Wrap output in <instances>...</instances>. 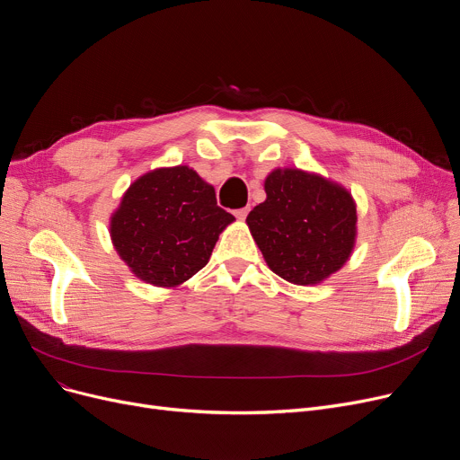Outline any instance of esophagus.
<instances>
[{"label": "esophagus", "mask_w": 460, "mask_h": 460, "mask_svg": "<svg viewBox=\"0 0 460 460\" xmlns=\"http://www.w3.org/2000/svg\"><path fill=\"white\" fill-rule=\"evenodd\" d=\"M248 212H250V207H244V208H238V210H234V216L238 217V220H246Z\"/></svg>", "instance_id": "34e87169"}]
</instances>
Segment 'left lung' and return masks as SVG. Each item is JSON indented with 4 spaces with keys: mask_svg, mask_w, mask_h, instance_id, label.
Masks as SVG:
<instances>
[{
    "mask_svg": "<svg viewBox=\"0 0 460 460\" xmlns=\"http://www.w3.org/2000/svg\"><path fill=\"white\" fill-rule=\"evenodd\" d=\"M267 199L246 217L274 274L315 285L340 270L356 244V203L349 190L317 173L278 167L264 179Z\"/></svg>",
    "mask_w": 460,
    "mask_h": 460,
    "instance_id": "8db88e82",
    "label": "left lung"
}]
</instances>
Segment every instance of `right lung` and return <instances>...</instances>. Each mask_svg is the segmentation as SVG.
<instances>
[{
  "label": "right lung",
  "instance_id": "obj_1",
  "mask_svg": "<svg viewBox=\"0 0 460 460\" xmlns=\"http://www.w3.org/2000/svg\"><path fill=\"white\" fill-rule=\"evenodd\" d=\"M234 216L217 207L214 186L191 167H158L130 184L111 214V243L132 274L179 287L210 259Z\"/></svg>",
  "mask_w": 460,
  "mask_h": 460
}]
</instances>
